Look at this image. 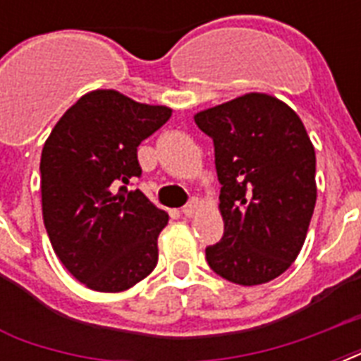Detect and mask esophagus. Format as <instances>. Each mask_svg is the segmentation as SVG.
<instances>
[{"mask_svg":"<svg viewBox=\"0 0 361 361\" xmlns=\"http://www.w3.org/2000/svg\"><path fill=\"white\" fill-rule=\"evenodd\" d=\"M197 209H198V200H191L187 206H183L181 214L185 215V217H192V215L197 214Z\"/></svg>","mask_w":361,"mask_h":361,"instance_id":"34e87169","label":"esophagus"}]
</instances>
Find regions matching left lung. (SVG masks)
I'll return each mask as SVG.
<instances>
[{
    "label": "left lung",
    "instance_id": "left-lung-1",
    "mask_svg": "<svg viewBox=\"0 0 361 361\" xmlns=\"http://www.w3.org/2000/svg\"><path fill=\"white\" fill-rule=\"evenodd\" d=\"M214 140L225 234L206 247L209 268L236 285H262L290 268L317 202V157L294 110L245 93L195 116Z\"/></svg>",
    "mask_w": 361,
    "mask_h": 361
}]
</instances>
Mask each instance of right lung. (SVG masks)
I'll use <instances>...</instances> for the list:
<instances>
[{
	"label": "right lung",
	"instance_id": "add662e5",
	"mask_svg": "<svg viewBox=\"0 0 361 361\" xmlns=\"http://www.w3.org/2000/svg\"><path fill=\"white\" fill-rule=\"evenodd\" d=\"M170 116L169 106L95 90L59 118L42 146L44 228L61 264L92 290H127L157 266L169 214L129 185L142 174L136 147Z\"/></svg>",
	"mask_w": 361,
	"mask_h": 361
}]
</instances>
